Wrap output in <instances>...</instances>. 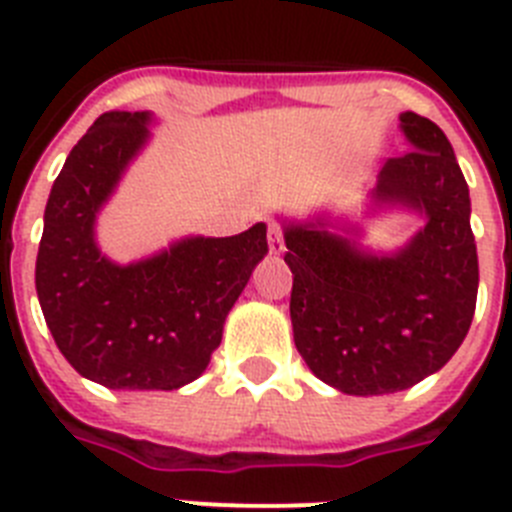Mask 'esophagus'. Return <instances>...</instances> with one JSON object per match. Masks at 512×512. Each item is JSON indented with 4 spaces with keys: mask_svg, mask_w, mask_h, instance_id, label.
Here are the masks:
<instances>
[{
    "mask_svg": "<svg viewBox=\"0 0 512 512\" xmlns=\"http://www.w3.org/2000/svg\"><path fill=\"white\" fill-rule=\"evenodd\" d=\"M269 248H271V253L284 251V233L279 225H269Z\"/></svg>",
    "mask_w": 512,
    "mask_h": 512,
    "instance_id": "34e87169",
    "label": "esophagus"
}]
</instances>
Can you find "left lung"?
<instances>
[{
	"label": "left lung",
	"instance_id": "1",
	"mask_svg": "<svg viewBox=\"0 0 512 512\" xmlns=\"http://www.w3.org/2000/svg\"><path fill=\"white\" fill-rule=\"evenodd\" d=\"M408 153L387 158L372 197L425 215L405 248L374 256L323 220L284 225L292 330L310 372L343 395L408 390L467 336L479 287L469 187L436 122L402 112Z\"/></svg>",
	"mask_w": 512,
	"mask_h": 512
}]
</instances>
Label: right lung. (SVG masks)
<instances>
[{
  "label": "right lung",
  "instance_id": "right-lung-1",
  "mask_svg": "<svg viewBox=\"0 0 512 512\" xmlns=\"http://www.w3.org/2000/svg\"><path fill=\"white\" fill-rule=\"evenodd\" d=\"M148 122V112H104L71 148L45 205L35 261L58 351L110 390H179L200 377L269 251L264 223L230 238H184L128 266L99 251L97 212L146 146Z\"/></svg>",
  "mask_w": 512,
  "mask_h": 512
}]
</instances>
